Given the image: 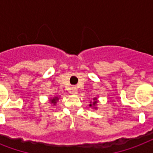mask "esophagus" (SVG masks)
Returning <instances> with one entry per match:
<instances>
[{"label": "esophagus", "instance_id": "1", "mask_svg": "<svg viewBox=\"0 0 153 153\" xmlns=\"http://www.w3.org/2000/svg\"><path fill=\"white\" fill-rule=\"evenodd\" d=\"M72 91H73V94H76V93H77V92H76V91H77V89H76V87H73V88H72Z\"/></svg>", "mask_w": 153, "mask_h": 153}]
</instances>
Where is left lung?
<instances>
[{"label":"left lung","instance_id":"obj_1","mask_svg":"<svg viewBox=\"0 0 153 153\" xmlns=\"http://www.w3.org/2000/svg\"><path fill=\"white\" fill-rule=\"evenodd\" d=\"M97 103L98 100L97 97H93V101H90L89 104V107L93 108H95V109H97Z\"/></svg>","mask_w":153,"mask_h":153}]
</instances>
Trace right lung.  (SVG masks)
I'll list each match as a JSON object with an SVG mask.
<instances>
[{
    "label": "right lung",
    "instance_id": "1",
    "mask_svg": "<svg viewBox=\"0 0 153 153\" xmlns=\"http://www.w3.org/2000/svg\"><path fill=\"white\" fill-rule=\"evenodd\" d=\"M59 97H51L49 98V101H50V103L52 104V105H53V106H55L56 104V102L58 101V100H59Z\"/></svg>",
    "mask_w": 153,
    "mask_h": 153
}]
</instances>
